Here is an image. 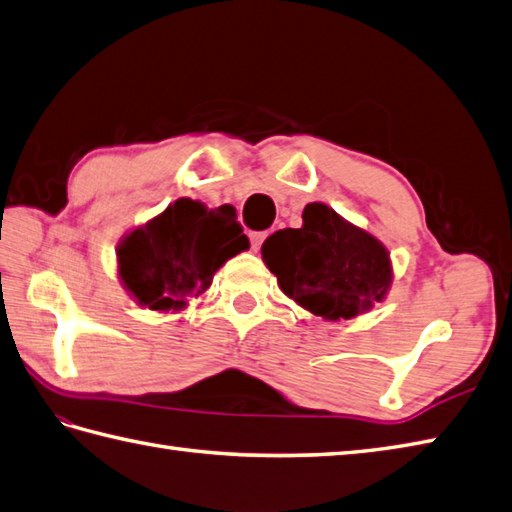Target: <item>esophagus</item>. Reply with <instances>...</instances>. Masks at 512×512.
Returning <instances> with one entry per match:
<instances>
[{
    "label": "esophagus",
    "instance_id": "obj_1",
    "mask_svg": "<svg viewBox=\"0 0 512 512\" xmlns=\"http://www.w3.org/2000/svg\"><path fill=\"white\" fill-rule=\"evenodd\" d=\"M248 237H250V244H253V248L257 250L259 246H262L264 239L268 237V231H255V233H250Z\"/></svg>",
    "mask_w": 512,
    "mask_h": 512
}]
</instances>
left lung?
Listing matches in <instances>:
<instances>
[{"label": "left lung", "mask_w": 512, "mask_h": 512, "mask_svg": "<svg viewBox=\"0 0 512 512\" xmlns=\"http://www.w3.org/2000/svg\"><path fill=\"white\" fill-rule=\"evenodd\" d=\"M301 217V228H284L262 244L284 295L325 321L356 319L383 301L394 281L383 242L323 202L306 204Z\"/></svg>", "instance_id": "8db88e82"}]
</instances>
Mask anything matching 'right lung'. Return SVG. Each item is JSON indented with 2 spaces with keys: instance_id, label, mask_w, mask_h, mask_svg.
Wrapping results in <instances>:
<instances>
[{
  "instance_id": "1",
  "label": "right lung",
  "mask_w": 512,
  "mask_h": 512,
  "mask_svg": "<svg viewBox=\"0 0 512 512\" xmlns=\"http://www.w3.org/2000/svg\"><path fill=\"white\" fill-rule=\"evenodd\" d=\"M248 246L233 206L209 209L180 198L118 242V279L138 306L176 312L209 290L217 270Z\"/></svg>"
}]
</instances>
